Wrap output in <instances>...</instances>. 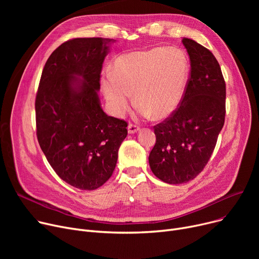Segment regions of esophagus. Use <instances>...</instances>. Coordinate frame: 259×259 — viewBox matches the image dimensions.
Wrapping results in <instances>:
<instances>
[{
  "label": "esophagus",
  "mask_w": 259,
  "mask_h": 259,
  "mask_svg": "<svg viewBox=\"0 0 259 259\" xmlns=\"http://www.w3.org/2000/svg\"><path fill=\"white\" fill-rule=\"evenodd\" d=\"M139 130H140V128L137 125H133V124H129L128 125V133L129 134L137 133Z\"/></svg>",
  "instance_id": "34e87169"
}]
</instances>
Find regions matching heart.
Here are the masks:
<instances>
[{
    "label": "heart",
    "mask_w": 259,
    "mask_h": 259,
    "mask_svg": "<svg viewBox=\"0 0 259 259\" xmlns=\"http://www.w3.org/2000/svg\"><path fill=\"white\" fill-rule=\"evenodd\" d=\"M112 69L102 74L101 85L114 116L127 112L134 93L140 116L164 119L178 110L185 97L190 63L181 48L153 47L121 54Z\"/></svg>",
    "instance_id": "b5f03b06"
}]
</instances>
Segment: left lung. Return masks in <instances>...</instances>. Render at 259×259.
Segmentation results:
<instances>
[{
    "mask_svg": "<svg viewBox=\"0 0 259 259\" xmlns=\"http://www.w3.org/2000/svg\"><path fill=\"white\" fill-rule=\"evenodd\" d=\"M191 73L185 97L170 117L154 126L155 145L149 165L160 181L171 185L195 179L210 159L225 124L226 84L210 50L183 37Z\"/></svg>",
    "mask_w": 259,
    "mask_h": 259,
    "instance_id": "left-lung-1",
    "label": "left lung"
}]
</instances>
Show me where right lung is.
Listing matches in <instances>:
<instances>
[{
    "mask_svg": "<svg viewBox=\"0 0 259 259\" xmlns=\"http://www.w3.org/2000/svg\"><path fill=\"white\" fill-rule=\"evenodd\" d=\"M113 38L78 37L47 60L35 99L36 137L52 169L80 190L112 175L127 122L108 116L99 98L104 60Z\"/></svg>",
    "mask_w": 259,
    "mask_h": 259,
    "instance_id": "1",
    "label": "right lung"
}]
</instances>
